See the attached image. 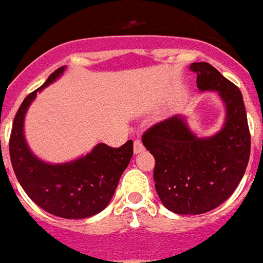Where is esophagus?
<instances>
[{
  "instance_id": "obj_1",
  "label": "esophagus",
  "mask_w": 263,
  "mask_h": 263,
  "mask_svg": "<svg viewBox=\"0 0 263 263\" xmlns=\"http://www.w3.org/2000/svg\"><path fill=\"white\" fill-rule=\"evenodd\" d=\"M144 149V145L140 140H134V153H141Z\"/></svg>"
}]
</instances>
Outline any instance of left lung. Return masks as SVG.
I'll return each mask as SVG.
<instances>
[{
    "label": "left lung",
    "mask_w": 263,
    "mask_h": 263,
    "mask_svg": "<svg viewBox=\"0 0 263 263\" xmlns=\"http://www.w3.org/2000/svg\"><path fill=\"white\" fill-rule=\"evenodd\" d=\"M199 91H216L226 104V123L217 134L198 138L179 115L142 134L155 157L159 198L178 215H201L230 198L249 164L251 137L241 92L208 62H194Z\"/></svg>",
    "instance_id": "left-lung-1"
}]
</instances>
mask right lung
Instances as JSON below:
<instances>
[{
    "label": "right lung",
    "instance_id": "obj_1",
    "mask_svg": "<svg viewBox=\"0 0 263 263\" xmlns=\"http://www.w3.org/2000/svg\"><path fill=\"white\" fill-rule=\"evenodd\" d=\"M65 66L51 73L41 88L23 100L14 117L9 138V155L18 183L43 211L64 218H87L108 205L122 172L133 156V141L119 148L98 144L87 156L65 164L39 160L24 138V115L36 92L60 77Z\"/></svg>",
    "mask_w": 263,
    "mask_h": 263
}]
</instances>
